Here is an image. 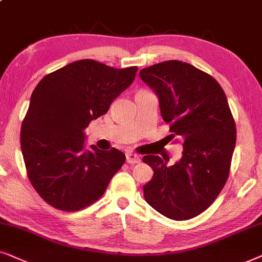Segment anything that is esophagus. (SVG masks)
<instances>
[{"mask_svg": "<svg viewBox=\"0 0 262 262\" xmlns=\"http://www.w3.org/2000/svg\"><path fill=\"white\" fill-rule=\"evenodd\" d=\"M125 159H127V163L129 164L140 163V156L135 155V153H132V152H128L127 155H125Z\"/></svg>", "mask_w": 262, "mask_h": 262, "instance_id": "obj_1", "label": "esophagus"}]
</instances>
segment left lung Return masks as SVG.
<instances>
[{
  "mask_svg": "<svg viewBox=\"0 0 262 262\" xmlns=\"http://www.w3.org/2000/svg\"><path fill=\"white\" fill-rule=\"evenodd\" d=\"M140 78L159 98L169 140L183 141L182 158L171 166L158 156L142 162L153 169L144 196L156 211L173 221H187L213 204L229 177L236 144V124L217 80L176 60L140 71Z\"/></svg>",
  "mask_w": 262,
  "mask_h": 262,
  "instance_id": "obj_1",
  "label": "left lung"
}]
</instances>
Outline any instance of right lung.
<instances>
[{
    "label": "right lung",
    "instance_id": "1",
    "mask_svg": "<svg viewBox=\"0 0 262 262\" xmlns=\"http://www.w3.org/2000/svg\"><path fill=\"white\" fill-rule=\"evenodd\" d=\"M137 71L80 60L45 75L36 86L20 144L30 182L50 206L64 212L90 206L124 164V153L116 148L86 149L83 130L107 113Z\"/></svg>",
    "mask_w": 262,
    "mask_h": 262
}]
</instances>
